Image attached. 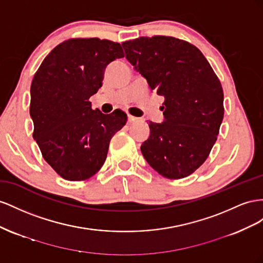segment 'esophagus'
<instances>
[{"label":"esophagus","mask_w":263,"mask_h":263,"mask_svg":"<svg viewBox=\"0 0 263 263\" xmlns=\"http://www.w3.org/2000/svg\"><path fill=\"white\" fill-rule=\"evenodd\" d=\"M138 118H136V117H132V116H129L127 117V121H129L130 123H133V122H137L138 121Z\"/></svg>","instance_id":"esophagus-1"}]
</instances>
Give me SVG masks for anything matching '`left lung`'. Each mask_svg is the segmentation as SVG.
Instances as JSON below:
<instances>
[{
	"instance_id": "1",
	"label": "left lung",
	"mask_w": 263,
	"mask_h": 263,
	"mask_svg": "<svg viewBox=\"0 0 263 263\" xmlns=\"http://www.w3.org/2000/svg\"><path fill=\"white\" fill-rule=\"evenodd\" d=\"M125 57L164 97V122L149 121L141 145L146 162L170 179L193 174L211 153L223 119V91L201 51L172 36L122 43Z\"/></svg>"
}]
</instances>
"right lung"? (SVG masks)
Here are the masks:
<instances>
[{
    "mask_svg": "<svg viewBox=\"0 0 263 263\" xmlns=\"http://www.w3.org/2000/svg\"><path fill=\"white\" fill-rule=\"evenodd\" d=\"M122 57L119 43L70 39L57 45L34 74L33 138L44 160L67 181L93 176L107 159L112 137L127 121L122 110L103 115L89 101L102 86L106 67Z\"/></svg>",
    "mask_w": 263,
    "mask_h": 263,
    "instance_id": "obj_1",
    "label": "right lung"
}]
</instances>
